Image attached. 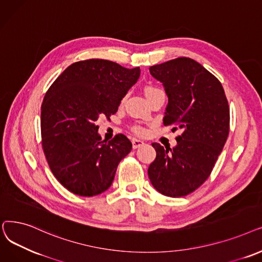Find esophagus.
Returning <instances> with one entry per match:
<instances>
[{"label":"esophagus","mask_w":262,"mask_h":262,"mask_svg":"<svg viewBox=\"0 0 262 262\" xmlns=\"http://www.w3.org/2000/svg\"><path fill=\"white\" fill-rule=\"evenodd\" d=\"M145 143L143 142V141H141V140H132V147H133V149H136V148H139V147H141V146H143Z\"/></svg>","instance_id":"esophagus-1"}]
</instances>
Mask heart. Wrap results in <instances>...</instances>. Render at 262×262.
I'll return each mask as SVG.
<instances>
[{
  "mask_svg": "<svg viewBox=\"0 0 262 262\" xmlns=\"http://www.w3.org/2000/svg\"><path fill=\"white\" fill-rule=\"evenodd\" d=\"M158 91H160V90L157 89V87L147 86L146 89H145V94H146V96H149V95H151V94H154V93H156V92H158ZM124 98H126V97H124ZM124 98L122 99V100H124ZM132 131H133L134 133H136V134H140V135H142V134L145 133V129H144L143 127L139 126V124H135V126H133V127H132Z\"/></svg>",
  "mask_w": 262,
  "mask_h": 262,
  "instance_id": "obj_1",
  "label": "heart"
}]
</instances>
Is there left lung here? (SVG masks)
I'll return each instance as SVG.
<instances>
[{"label":"left lung","mask_w":262,"mask_h":262,"mask_svg":"<svg viewBox=\"0 0 262 262\" xmlns=\"http://www.w3.org/2000/svg\"><path fill=\"white\" fill-rule=\"evenodd\" d=\"M149 71L163 83L168 97L163 123L175 124L183 132L172 149L152 143L157 157L148 177L161 194L185 196L208 179L226 143L227 98L217 78L192 58L178 57Z\"/></svg>","instance_id":"8db88e82"}]
</instances>
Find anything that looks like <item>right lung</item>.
<instances>
[{"mask_svg": "<svg viewBox=\"0 0 262 262\" xmlns=\"http://www.w3.org/2000/svg\"><path fill=\"white\" fill-rule=\"evenodd\" d=\"M106 59L73 63L52 83L41 104V144L48 165L69 192L91 197L106 191L119 162L132 149L126 135L101 141L96 122L110 119L140 78Z\"/></svg>", "mask_w": 262, "mask_h": 262, "instance_id": "1", "label": "right lung"}]
</instances>
